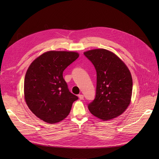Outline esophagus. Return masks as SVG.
Listing matches in <instances>:
<instances>
[{
	"label": "esophagus",
	"instance_id": "34e87169",
	"mask_svg": "<svg viewBox=\"0 0 159 159\" xmlns=\"http://www.w3.org/2000/svg\"><path fill=\"white\" fill-rule=\"evenodd\" d=\"M79 98H80V100H82L83 98H84V95H82V94H80V95H79Z\"/></svg>",
	"mask_w": 159,
	"mask_h": 159
}]
</instances>
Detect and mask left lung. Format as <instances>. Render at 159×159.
Returning a JSON list of instances; mask_svg holds the SVG:
<instances>
[{
    "instance_id": "1",
    "label": "left lung",
    "mask_w": 159,
    "mask_h": 159,
    "mask_svg": "<svg viewBox=\"0 0 159 159\" xmlns=\"http://www.w3.org/2000/svg\"><path fill=\"white\" fill-rule=\"evenodd\" d=\"M84 55L97 71L96 95L88 104L91 114L103 120L114 119L127 109L131 102V73L117 56L105 49L89 50Z\"/></svg>"
}]
</instances>
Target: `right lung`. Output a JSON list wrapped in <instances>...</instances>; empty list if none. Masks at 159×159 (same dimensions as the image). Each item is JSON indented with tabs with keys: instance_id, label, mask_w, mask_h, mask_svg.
I'll return each instance as SVG.
<instances>
[{
	"instance_id": "add662e5",
	"label": "right lung",
	"mask_w": 159,
	"mask_h": 159,
	"mask_svg": "<svg viewBox=\"0 0 159 159\" xmlns=\"http://www.w3.org/2000/svg\"><path fill=\"white\" fill-rule=\"evenodd\" d=\"M79 56L73 52L49 51L30 64L24 79V97L38 118L54 124L69 115L78 97L69 91L62 73Z\"/></svg>"
}]
</instances>
